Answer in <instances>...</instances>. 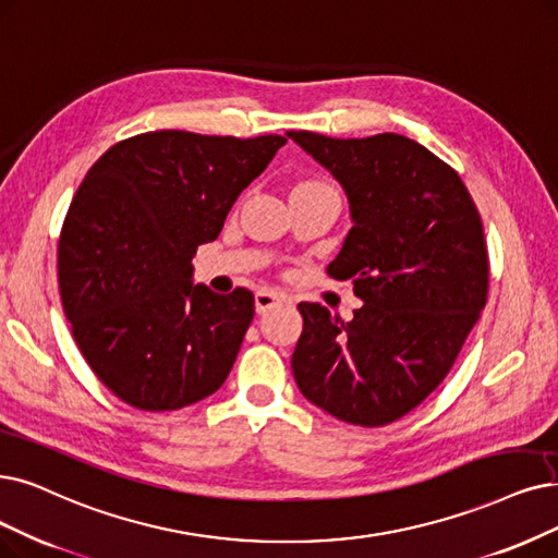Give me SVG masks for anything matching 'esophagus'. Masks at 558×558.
<instances>
[{
  "label": "esophagus",
  "instance_id": "1",
  "mask_svg": "<svg viewBox=\"0 0 558 558\" xmlns=\"http://www.w3.org/2000/svg\"><path fill=\"white\" fill-rule=\"evenodd\" d=\"M288 298L286 293H279V291H270V288H263V291H258L254 295V306H256V314H265V311H270L279 304H286Z\"/></svg>",
  "mask_w": 558,
  "mask_h": 558
}]
</instances>
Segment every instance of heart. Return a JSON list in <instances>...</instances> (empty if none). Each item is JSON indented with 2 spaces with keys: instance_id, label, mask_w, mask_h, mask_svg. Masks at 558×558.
<instances>
[{
  "instance_id": "obj_1",
  "label": "heart",
  "mask_w": 558,
  "mask_h": 558,
  "mask_svg": "<svg viewBox=\"0 0 558 558\" xmlns=\"http://www.w3.org/2000/svg\"><path fill=\"white\" fill-rule=\"evenodd\" d=\"M308 185H320V183H300L298 187H308Z\"/></svg>"
}]
</instances>
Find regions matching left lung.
<instances>
[{
	"label": "left lung",
	"instance_id": "1",
	"mask_svg": "<svg viewBox=\"0 0 558 558\" xmlns=\"http://www.w3.org/2000/svg\"><path fill=\"white\" fill-rule=\"evenodd\" d=\"M286 135L348 196L352 229L327 275L352 279L364 302L348 323L314 302L298 306L295 383L331 416L385 426L441 385L481 316L489 272L481 215L460 175L410 137Z\"/></svg>",
	"mask_w": 558,
	"mask_h": 558
}]
</instances>
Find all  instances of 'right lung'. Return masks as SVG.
<instances>
[{
  "label": "right lung",
  "mask_w": 558,
  "mask_h": 558,
  "mask_svg": "<svg viewBox=\"0 0 558 558\" xmlns=\"http://www.w3.org/2000/svg\"><path fill=\"white\" fill-rule=\"evenodd\" d=\"M283 144L144 132L84 175L61 229L59 291L86 364L128 405L181 410L225 385L254 295L194 283L192 258Z\"/></svg>",
  "instance_id": "obj_1"
}]
</instances>
